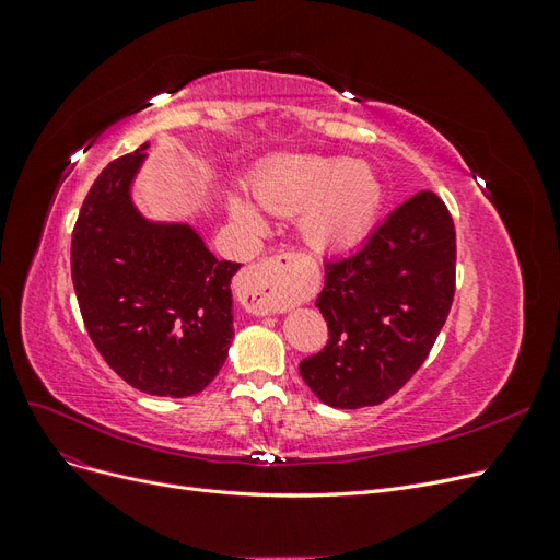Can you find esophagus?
Returning <instances> with one entry per match:
<instances>
[{
    "instance_id": "1",
    "label": "esophagus",
    "mask_w": 560,
    "mask_h": 560,
    "mask_svg": "<svg viewBox=\"0 0 560 560\" xmlns=\"http://www.w3.org/2000/svg\"><path fill=\"white\" fill-rule=\"evenodd\" d=\"M292 257L290 254H276V257L249 264L235 278V296L243 308L254 315H273L287 311L292 301L290 292Z\"/></svg>"
}]
</instances>
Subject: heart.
Listing matches in <instances>:
<instances>
[{"label": "heart", "instance_id": "heart-1", "mask_svg": "<svg viewBox=\"0 0 560 560\" xmlns=\"http://www.w3.org/2000/svg\"><path fill=\"white\" fill-rule=\"evenodd\" d=\"M252 191L268 212L301 214V238L317 252L346 249L362 241L383 200V186L366 163L338 156L282 161L254 179ZM231 210L243 226H261L247 202L233 200Z\"/></svg>", "mask_w": 560, "mask_h": 560}]
</instances>
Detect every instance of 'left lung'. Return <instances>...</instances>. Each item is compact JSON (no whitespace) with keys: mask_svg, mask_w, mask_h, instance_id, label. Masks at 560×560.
<instances>
[{"mask_svg":"<svg viewBox=\"0 0 560 560\" xmlns=\"http://www.w3.org/2000/svg\"><path fill=\"white\" fill-rule=\"evenodd\" d=\"M317 308L325 348L301 360V378L336 409L393 397L428 360L455 294V226L444 200H404L366 243L327 259Z\"/></svg>","mask_w":560,"mask_h":560,"instance_id":"left-lung-1","label":"left lung"}]
</instances>
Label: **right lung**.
I'll use <instances>...</instances> for the list:
<instances>
[{
    "label": "right lung",
    "mask_w": 560,
    "mask_h": 560,
    "mask_svg": "<svg viewBox=\"0 0 560 560\" xmlns=\"http://www.w3.org/2000/svg\"><path fill=\"white\" fill-rule=\"evenodd\" d=\"M144 147L93 182L72 231V282L83 325L128 385L191 397L224 366L233 338L231 278L189 226L149 224L128 186Z\"/></svg>",
    "instance_id": "1"
}]
</instances>
